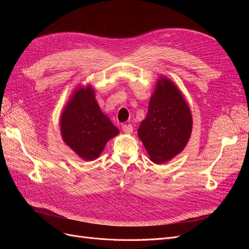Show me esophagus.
Masks as SVG:
<instances>
[{
	"label": "esophagus",
	"instance_id": "34e87169",
	"mask_svg": "<svg viewBox=\"0 0 249 249\" xmlns=\"http://www.w3.org/2000/svg\"><path fill=\"white\" fill-rule=\"evenodd\" d=\"M122 127H123V131L126 134H130V133L133 132V125L132 124H123Z\"/></svg>",
	"mask_w": 249,
	"mask_h": 249
}]
</instances>
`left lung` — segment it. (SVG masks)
<instances>
[{"mask_svg":"<svg viewBox=\"0 0 249 249\" xmlns=\"http://www.w3.org/2000/svg\"><path fill=\"white\" fill-rule=\"evenodd\" d=\"M191 130V112L182 93L171 81L162 78L138 129L150 160L156 164L171 160L186 146Z\"/></svg>","mask_w":249,"mask_h":249,"instance_id":"left-lung-1","label":"left lung"}]
</instances>
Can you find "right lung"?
<instances>
[{"label":"right lung","mask_w":249,"mask_h":249,"mask_svg":"<svg viewBox=\"0 0 249 249\" xmlns=\"http://www.w3.org/2000/svg\"><path fill=\"white\" fill-rule=\"evenodd\" d=\"M92 88H79L66 105L60 119L64 142L82 159L91 161L101 155L118 129L101 111Z\"/></svg>","instance_id":"add662e5"}]
</instances>
